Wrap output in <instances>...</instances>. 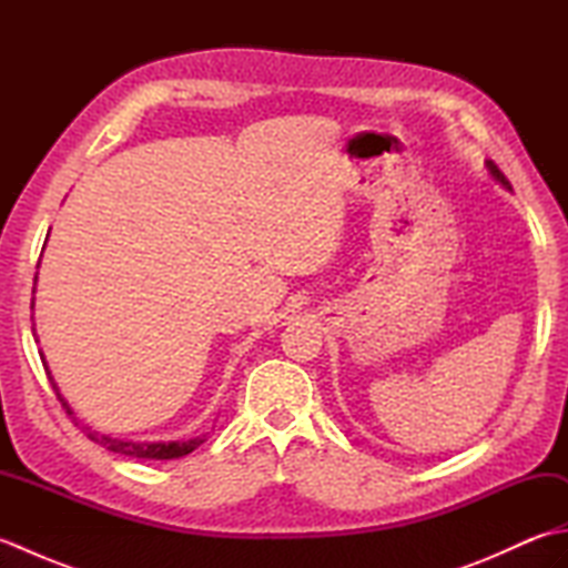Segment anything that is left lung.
I'll list each match as a JSON object with an SVG mask.
<instances>
[{
    "instance_id": "obj_1",
    "label": "left lung",
    "mask_w": 568,
    "mask_h": 568,
    "mask_svg": "<svg viewBox=\"0 0 568 568\" xmlns=\"http://www.w3.org/2000/svg\"><path fill=\"white\" fill-rule=\"evenodd\" d=\"M488 171H490V175H493V178H496V180H500V183H503L505 187H510V183H508V178H505V175L500 173V168H498L496 163H493V161H488Z\"/></svg>"
}]
</instances>
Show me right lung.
I'll return each instance as SVG.
<instances>
[{"label": "right lung", "instance_id": "1", "mask_svg": "<svg viewBox=\"0 0 568 568\" xmlns=\"http://www.w3.org/2000/svg\"><path fill=\"white\" fill-rule=\"evenodd\" d=\"M31 307H33V305H31ZM43 366H45V361H43ZM48 378H51V371H48ZM51 385H53V390H55V395H58L60 405L65 407V413H68V415H72V409H70V407H68V403L63 400V395L58 393V385L53 383V378H51ZM82 432L88 434V437H90L92 442H98V444L106 446V449L114 452V454L136 456V458H180V456H185V454H190V452H195L197 446L204 442V439H200V437H197V439H190V442H168V444H136V442H122V439L104 437V434L92 432L90 427H82Z\"/></svg>", "mask_w": 568, "mask_h": 568}]
</instances>
